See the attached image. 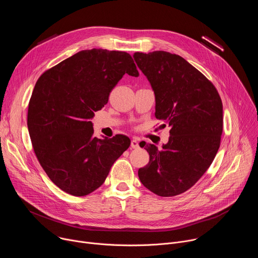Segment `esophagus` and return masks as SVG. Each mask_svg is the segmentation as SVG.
<instances>
[{"label":"esophagus","instance_id":"obj_1","mask_svg":"<svg viewBox=\"0 0 258 258\" xmlns=\"http://www.w3.org/2000/svg\"><path fill=\"white\" fill-rule=\"evenodd\" d=\"M131 148L132 149H137V148H139V142L137 141V140H132V142H131Z\"/></svg>","mask_w":258,"mask_h":258}]
</instances>
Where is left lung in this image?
Here are the masks:
<instances>
[{
  "mask_svg": "<svg viewBox=\"0 0 258 258\" xmlns=\"http://www.w3.org/2000/svg\"><path fill=\"white\" fill-rule=\"evenodd\" d=\"M134 59L155 94V116L170 126L167 144L141 147L150 155L138 171L143 185L161 197L189 190L212 163L223 134L217 90L182 57L164 51L137 52Z\"/></svg>",
  "mask_w": 258,
  "mask_h": 258,
  "instance_id": "8db88e82",
  "label": "left lung"
}]
</instances>
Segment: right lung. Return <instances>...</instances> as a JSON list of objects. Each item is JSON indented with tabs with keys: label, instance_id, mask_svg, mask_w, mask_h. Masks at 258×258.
<instances>
[{
	"label": "right lung",
	"instance_id": "add662e5",
	"mask_svg": "<svg viewBox=\"0 0 258 258\" xmlns=\"http://www.w3.org/2000/svg\"><path fill=\"white\" fill-rule=\"evenodd\" d=\"M125 73L139 77L128 53L84 50L46 70L34 86L27 112L33 151L50 179L70 195L97 190L131 145L123 135L94 137L90 121Z\"/></svg>",
	"mask_w": 258,
	"mask_h": 258
}]
</instances>
